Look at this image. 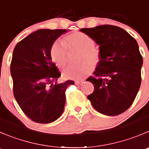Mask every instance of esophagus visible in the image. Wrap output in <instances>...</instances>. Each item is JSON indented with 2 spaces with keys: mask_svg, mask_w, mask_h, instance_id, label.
<instances>
[{
  "mask_svg": "<svg viewBox=\"0 0 149 149\" xmlns=\"http://www.w3.org/2000/svg\"><path fill=\"white\" fill-rule=\"evenodd\" d=\"M74 83H75V85H77V86H80V85H82L83 83V81L82 80V81H78V80H76L75 82H74Z\"/></svg>",
  "mask_w": 149,
  "mask_h": 149,
  "instance_id": "34e87169",
  "label": "esophagus"
}]
</instances>
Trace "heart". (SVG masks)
I'll use <instances>...</instances> for the list:
<instances>
[{"instance_id":"1","label":"heart","mask_w":149,"mask_h":149,"mask_svg":"<svg viewBox=\"0 0 149 149\" xmlns=\"http://www.w3.org/2000/svg\"><path fill=\"white\" fill-rule=\"evenodd\" d=\"M95 45V41L91 36L80 31L68 35L63 40H57L52 44L50 56L52 61L59 66L63 67L67 63L68 51L69 49H80V61L77 65H69L63 71L66 78L80 80L88 75L100 60V51Z\"/></svg>"}]
</instances>
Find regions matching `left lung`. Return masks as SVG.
I'll return each instance as SVG.
<instances>
[{"label": "left lung", "instance_id": "obj_1", "mask_svg": "<svg viewBox=\"0 0 149 149\" xmlns=\"http://www.w3.org/2000/svg\"><path fill=\"white\" fill-rule=\"evenodd\" d=\"M100 45V60L87 79L94 86L88 96L92 106L102 114L117 116L132 105L141 83L143 57L137 42L118 26L103 25L82 28Z\"/></svg>", "mask_w": 149, "mask_h": 149}]
</instances>
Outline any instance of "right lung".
I'll return each mask as SVG.
<instances>
[{
  "label": "right lung",
  "instance_id": "1",
  "mask_svg": "<svg viewBox=\"0 0 149 149\" xmlns=\"http://www.w3.org/2000/svg\"><path fill=\"white\" fill-rule=\"evenodd\" d=\"M68 31L40 29L15 46L11 62L15 100L23 113L36 123L53 122L61 116L66 88L72 80L57 83L61 73L52 61V44Z\"/></svg>",
  "mask_w": 149,
  "mask_h": 149
}]
</instances>
